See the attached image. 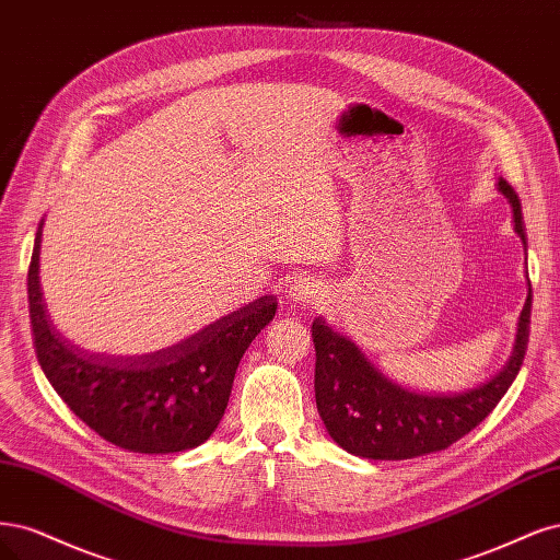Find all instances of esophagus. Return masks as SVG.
Returning a JSON list of instances; mask_svg holds the SVG:
<instances>
[{
  "instance_id": "34e87169",
  "label": "esophagus",
  "mask_w": 560,
  "mask_h": 560,
  "mask_svg": "<svg viewBox=\"0 0 560 560\" xmlns=\"http://www.w3.org/2000/svg\"><path fill=\"white\" fill-rule=\"evenodd\" d=\"M314 295V288L306 281H298L295 285H291V300L293 302H306Z\"/></svg>"
}]
</instances>
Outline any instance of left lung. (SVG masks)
<instances>
[{
    "instance_id": "8db88e82",
    "label": "left lung",
    "mask_w": 560,
    "mask_h": 560,
    "mask_svg": "<svg viewBox=\"0 0 560 560\" xmlns=\"http://www.w3.org/2000/svg\"><path fill=\"white\" fill-rule=\"evenodd\" d=\"M514 213V232L526 244L521 202L514 188L498 178ZM533 291L523 304L514 349L508 363L483 384L460 393L413 390L393 382L370 363L353 339L316 316V407L328 435L353 456L372 460H407L442 451L477 428L502 400L516 378L528 345Z\"/></svg>"
}]
</instances>
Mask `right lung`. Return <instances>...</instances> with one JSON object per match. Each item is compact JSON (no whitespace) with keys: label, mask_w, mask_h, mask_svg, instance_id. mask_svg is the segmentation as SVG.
Masks as SVG:
<instances>
[{"label":"right lung","mask_w":560,"mask_h":560,"mask_svg":"<svg viewBox=\"0 0 560 560\" xmlns=\"http://www.w3.org/2000/svg\"><path fill=\"white\" fill-rule=\"evenodd\" d=\"M42 228L44 221L27 298L34 349L50 386L100 438L135 454H176L207 442L223 419L242 355L277 314V298L262 295L153 353L85 351L48 316L39 281Z\"/></svg>","instance_id":"obj_1"}]
</instances>
